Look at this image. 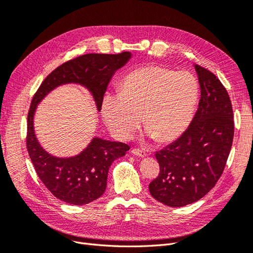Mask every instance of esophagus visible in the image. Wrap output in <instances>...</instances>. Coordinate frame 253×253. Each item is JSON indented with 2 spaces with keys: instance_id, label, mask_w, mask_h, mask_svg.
Listing matches in <instances>:
<instances>
[{
  "instance_id": "esophagus-1",
  "label": "esophagus",
  "mask_w": 253,
  "mask_h": 253,
  "mask_svg": "<svg viewBox=\"0 0 253 253\" xmlns=\"http://www.w3.org/2000/svg\"><path fill=\"white\" fill-rule=\"evenodd\" d=\"M132 154L135 155V156H138V157H144L145 155H147V154H145V152L141 149H133Z\"/></svg>"
}]
</instances>
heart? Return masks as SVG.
Listing matches in <instances>:
<instances>
[{
	"instance_id": "1",
	"label": "heart",
	"mask_w": 253,
	"mask_h": 253,
	"mask_svg": "<svg viewBox=\"0 0 253 253\" xmlns=\"http://www.w3.org/2000/svg\"><path fill=\"white\" fill-rule=\"evenodd\" d=\"M198 82L192 74L158 65L135 68L122 79L120 93L105 95L102 116L112 133L127 139L142 121L158 142L175 139L192 119L198 98Z\"/></svg>"
}]
</instances>
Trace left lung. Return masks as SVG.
<instances>
[{
	"instance_id": "8db88e82",
	"label": "left lung",
	"mask_w": 253,
	"mask_h": 253,
	"mask_svg": "<svg viewBox=\"0 0 253 253\" xmlns=\"http://www.w3.org/2000/svg\"><path fill=\"white\" fill-rule=\"evenodd\" d=\"M201 86L195 116L178 139L156 152L160 171L151 195L169 207L200 201L215 186L230 153L234 122L230 97L215 75L194 65Z\"/></svg>"
}]
</instances>
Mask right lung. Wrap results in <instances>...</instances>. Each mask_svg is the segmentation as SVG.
<instances>
[{
    "mask_svg": "<svg viewBox=\"0 0 253 253\" xmlns=\"http://www.w3.org/2000/svg\"><path fill=\"white\" fill-rule=\"evenodd\" d=\"M131 57L129 51L117 55L86 53L79 56L58 66L36 91L27 116V151L39 178L58 200L77 206L96 201L106 189L111 165L115 159L125 156L129 147L126 143L95 137L78 155L65 158L50 155L41 147L35 134L37 105L57 86L77 83L90 91L97 110L100 111L113 75Z\"/></svg>",
    "mask_w": 253,
    "mask_h": 253,
    "instance_id": "add662e5",
    "label": "right lung"
}]
</instances>
